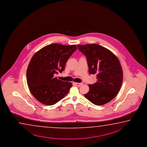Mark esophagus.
<instances>
[{
    "label": "esophagus",
    "instance_id": "obj_1",
    "mask_svg": "<svg viewBox=\"0 0 147 147\" xmlns=\"http://www.w3.org/2000/svg\"><path fill=\"white\" fill-rule=\"evenodd\" d=\"M75 84L77 86H81L83 84V83H75Z\"/></svg>",
    "mask_w": 147,
    "mask_h": 147
}]
</instances>
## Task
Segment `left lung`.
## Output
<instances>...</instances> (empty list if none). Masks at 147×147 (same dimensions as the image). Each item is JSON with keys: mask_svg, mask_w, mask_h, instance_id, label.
Wrapping results in <instances>:
<instances>
[{"mask_svg": "<svg viewBox=\"0 0 147 147\" xmlns=\"http://www.w3.org/2000/svg\"><path fill=\"white\" fill-rule=\"evenodd\" d=\"M77 46L86 57L89 73L97 74V82L88 85L90 90L85 97L94 105H105L116 97L121 86L123 72L119 61L101 46L94 44Z\"/></svg>", "mask_w": 147, "mask_h": 147, "instance_id": "obj_1", "label": "left lung"}]
</instances>
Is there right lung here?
I'll list each match as a JSON object with an SVG mask.
<instances>
[{
  "label": "right lung",
  "mask_w": 147,
  "mask_h": 147,
  "mask_svg": "<svg viewBox=\"0 0 147 147\" xmlns=\"http://www.w3.org/2000/svg\"><path fill=\"white\" fill-rule=\"evenodd\" d=\"M77 49L75 45L52 44L33 56L27 70V82L30 92L39 102L52 105L69 92L72 83L57 79L54 75L62 72L67 60Z\"/></svg>",
  "instance_id": "right-lung-1"
}]
</instances>
